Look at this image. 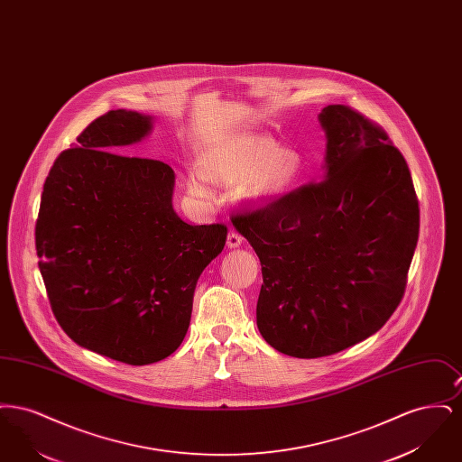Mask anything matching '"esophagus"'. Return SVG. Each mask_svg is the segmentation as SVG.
I'll use <instances>...</instances> for the list:
<instances>
[{
    "label": "esophagus",
    "mask_w": 462,
    "mask_h": 462,
    "mask_svg": "<svg viewBox=\"0 0 462 462\" xmlns=\"http://www.w3.org/2000/svg\"><path fill=\"white\" fill-rule=\"evenodd\" d=\"M242 244V236L237 234L236 230H230L228 236H226V245L232 249V247H239Z\"/></svg>",
    "instance_id": "esophagus-1"
}]
</instances>
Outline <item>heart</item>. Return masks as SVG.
Instances as JSON below:
<instances>
[{
  "mask_svg": "<svg viewBox=\"0 0 462 462\" xmlns=\"http://www.w3.org/2000/svg\"><path fill=\"white\" fill-rule=\"evenodd\" d=\"M305 162L294 151H284L270 138L242 134L225 140L204 161V173L192 171V194L209 196L208 178L221 185L244 183V196L251 202H272L282 198L303 173Z\"/></svg>",
  "mask_w": 462,
  "mask_h": 462,
  "instance_id": "obj_1",
  "label": "heart"
}]
</instances>
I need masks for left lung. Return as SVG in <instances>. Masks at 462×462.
Segmentation results:
<instances>
[{
  "label": "left lung",
  "instance_id": "obj_1",
  "mask_svg": "<svg viewBox=\"0 0 462 462\" xmlns=\"http://www.w3.org/2000/svg\"><path fill=\"white\" fill-rule=\"evenodd\" d=\"M324 180L232 223L256 251V324L277 352L319 358L381 329L402 301L419 237V202L402 152L348 106L319 114Z\"/></svg>",
  "mask_w": 462,
  "mask_h": 462
}]
</instances>
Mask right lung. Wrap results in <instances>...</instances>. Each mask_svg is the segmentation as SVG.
Instances as JSON below:
<instances>
[{"mask_svg": "<svg viewBox=\"0 0 462 462\" xmlns=\"http://www.w3.org/2000/svg\"><path fill=\"white\" fill-rule=\"evenodd\" d=\"M152 117L110 110L59 155L46 176L36 253L55 319L79 346L130 365L181 345L202 270L226 226L189 225L173 209L175 171L119 154Z\"/></svg>", "mask_w": 462, "mask_h": 462, "instance_id": "obj_1", "label": "right lung"}]
</instances>
